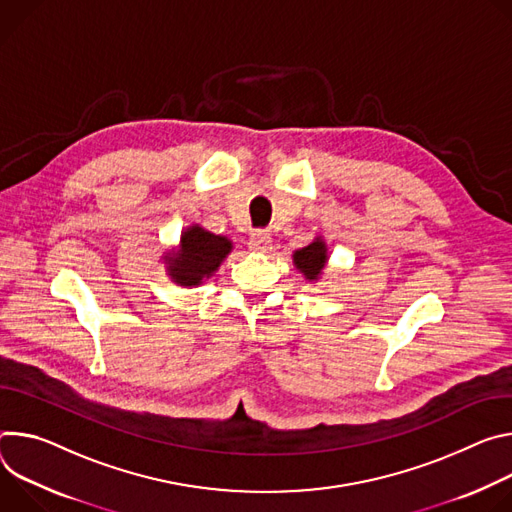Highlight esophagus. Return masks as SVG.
Returning a JSON list of instances; mask_svg holds the SVG:
<instances>
[{
  "label": "esophagus",
  "mask_w": 512,
  "mask_h": 512,
  "mask_svg": "<svg viewBox=\"0 0 512 512\" xmlns=\"http://www.w3.org/2000/svg\"><path fill=\"white\" fill-rule=\"evenodd\" d=\"M248 246H250L252 252L266 254V252L272 250V238H270V234H266V232H256V234H252Z\"/></svg>",
  "instance_id": "34e87169"
}]
</instances>
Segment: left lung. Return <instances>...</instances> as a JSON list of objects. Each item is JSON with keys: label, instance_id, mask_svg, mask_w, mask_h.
<instances>
[{"label": "left lung", "instance_id": "1", "mask_svg": "<svg viewBox=\"0 0 512 512\" xmlns=\"http://www.w3.org/2000/svg\"><path fill=\"white\" fill-rule=\"evenodd\" d=\"M327 260H329V248L323 236H315L311 244L293 252V264L309 285H317V282L323 278Z\"/></svg>", "mask_w": 512, "mask_h": 512}]
</instances>
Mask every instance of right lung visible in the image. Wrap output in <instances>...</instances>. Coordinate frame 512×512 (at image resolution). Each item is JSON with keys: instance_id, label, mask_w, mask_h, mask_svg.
<instances>
[{"instance_id": "obj_1", "label": "right lung", "mask_w": 512, "mask_h": 512, "mask_svg": "<svg viewBox=\"0 0 512 512\" xmlns=\"http://www.w3.org/2000/svg\"><path fill=\"white\" fill-rule=\"evenodd\" d=\"M232 250L234 242L230 238L211 234L203 225L191 223L181 232L179 244L164 250L160 260L175 285L193 289L207 282Z\"/></svg>"}]
</instances>
